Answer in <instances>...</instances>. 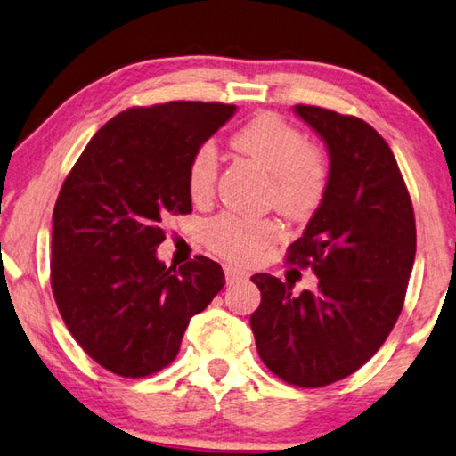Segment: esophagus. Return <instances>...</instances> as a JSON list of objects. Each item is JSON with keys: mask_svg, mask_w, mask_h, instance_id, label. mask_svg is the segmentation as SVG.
Returning a JSON list of instances; mask_svg holds the SVG:
<instances>
[{"mask_svg": "<svg viewBox=\"0 0 456 456\" xmlns=\"http://www.w3.org/2000/svg\"><path fill=\"white\" fill-rule=\"evenodd\" d=\"M224 274H226V282L228 285H232V282H238V281H246L248 279V274H246L244 271H240V268H234V266H224Z\"/></svg>", "mask_w": 456, "mask_h": 456, "instance_id": "obj_1", "label": "esophagus"}]
</instances>
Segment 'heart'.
<instances>
[{
  "instance_id": "b5f03b06",
  "label": "heart",
  "mask_w": 456,
  "mask_h": 456,
  "mask_svg": "<svg viewBox=\"0 0 456 456\" xmlns=\"http://www.w3.org/2000/svg\"><path fill=\"white\" fill-rule=\"evenodd\" d=\"M232 145L271 174L268 198L287 218L305 220L317 210L330 183V166L317 147H311L297 126L281 115L260 113L234 133ZM220 158L214 143H201L188 166V191L193 200L214 193ZM208 244L234 263H250L279 238L273 220H248L222 214L206 226Z\"/></svg>"
}]
</instances>
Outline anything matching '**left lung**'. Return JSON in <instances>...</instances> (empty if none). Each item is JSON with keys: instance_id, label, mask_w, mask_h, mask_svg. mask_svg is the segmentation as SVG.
I'll return each mask as SVG.
<instances>
[{"instance_id": "obj_1", "label": "left lung", "mask_w": 456, "mask_h": 456, "mask_svg": "<svg viewBox=\"0 0 456 456\" xmlns=\"http://www.w3.org/2000/svg\"><path fill=\"white\" fill-rule=\"evenodd\" d=\"M295 113L330 153L325 198L289 246L287 260L311 266L315 293L266 273L252 282L260 305L250 315L260 360L274 376L321 387L360 370L396 325L416 255V224L396 158L365 121L321 107Z\"/></svg>"}]
</instances>
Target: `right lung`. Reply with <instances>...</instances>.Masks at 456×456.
Masks as SVG:
<instances>
[{
  "instance_id": "right-lung-1",
  "label": "right lung",
  "mask_w": 456,
  "mask_h": 456,
  "mask_svg": "<svg viewBox=\"0 0 456 456\" xmlns=\"http://www.w3.org/2000/svg\"><path fill=\"white\" fill-rule=\"evenodd\" d=\"M236 113L234 104L174 101L133 107L94 133L52 214L50 281L78 346L123 378L175 360L190 319L220 293L224 271L196 256L166 266L163 222L191 212L188 166Z\"/></svg>"
}]
</instances>
